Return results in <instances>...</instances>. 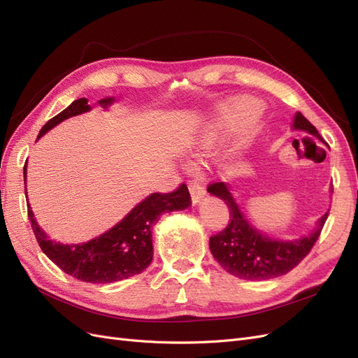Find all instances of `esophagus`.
<instances>
[{"label":"esophagus","mask_w":358,"mask_h":358,"mask_svg":"<svg viewBox=\"0 0 358 358\" xmlns=\"http://www.w3.org/2000/svg\"><path fill=\"white\" fill-rule=\"evenodd\" d=\"M189 192L192 203H199L206 196V188L200 180H191L189 182Z\"/></svg>","instance_id":"1"}]
</instances>
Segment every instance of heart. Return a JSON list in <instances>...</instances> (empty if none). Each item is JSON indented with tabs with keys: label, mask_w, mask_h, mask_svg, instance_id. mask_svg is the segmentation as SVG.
Masks as SVG:
<instances>
[{
	"label": "heart",
	"mask_w": 358,
	"mask_h": 358,
	"mask_svg": "<svg viewBox=\"0 0 358 358\" xmlns=\"http://www.w3.org/2000/svg\"><path fill=\"white\" fill-rule=\"evenodd\" d=\"M258 109H259V104L255 100H241L234 103L233 106H227L221 112L218 121L210 124L208 129L204 131L201 137L203 146H210L216 140V137H218V133L222 128H231V127L251 121V119L257 115Z\"/></svg>",
	"instance_id": "b5f03b06"
}]
</instances>
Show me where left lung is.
<instances>
[{
	"label": "left lung",
	"mask_w": 358,
	"mask_h": 358,
	"mask_svg": "<svg viewBox=\"0 0 358 358\" xmlns=\"http://www.w3.org/2000/svg\"><path fill=\"white\" fill-rule=\"evenodd\" d=\"M292 127L322 140L318 129L300 112L296 115ZM208 191L224 200L230 212L225 229L210 237V252L225 272L246 280L273 279L291 272L310 252L329 216V212L324 213L315 231L303 239L294 242L273 241L249 225L222 182L209 183Z\"/></svg>",
	"instance_id": "8db88e82"
}]
</instances>
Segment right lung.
<instances>
[{
	"mask_svg": "<svg viewBox=\"0 0 358 358\" xmlns=\"http://www.w3.org/2000/svg\"><path fill=\"white\" fill-rule=\"evenodd\" d=\"M112 101L113 99H104L100 104L106 107ZM88 110L90 106L86 99L73 101L67 109L49 119L40 129L38 137L64 119ZM24 180H27V166L24 167ZM188 206H191V196L185 183H180L171 192H154L138 203L113 229L80 245H61L49 241L37 225L31 209H28V218L41 251L61 270L83 282L110 284L143 272L154 257V224L162 213L183 210Z\"/></svg>",
	"mask_w": 358,
	"mask_h": 358,
	"instance_id": "right-lung-1",
	"label": "right lung"
}]
</instances>
